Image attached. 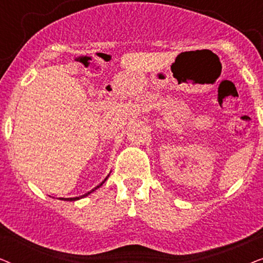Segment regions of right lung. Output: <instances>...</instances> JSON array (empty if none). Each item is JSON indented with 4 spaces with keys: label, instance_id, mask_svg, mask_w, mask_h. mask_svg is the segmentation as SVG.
I'll use <instances>...</instances> for the list:
<instances>
[{
    "label": "right lung",
    "instance_id": "1",
    "mask_svg": "<svg viewBox=\"0 0 263 263\" xmlns=\"http://www.w3.org/2000/svg\"><path fill=\"white\" fill-rule=\"evenodd\" d=\"M106 179H107V177H106L105 179H104V181H103L102 183H100V184H99V185H97L95 189H92V190H91V192H88L87 194H85V195H82L81 197H85V196H87V195H88V194H91L92 192H95V190H96V189H98V188H99V186H102V185H103V183H104V182H105V181H106ZM79 199H80V197H67V199H64V197H60V200H64V201H75V200H79Z\"/></svg>",
    "mask_w": 263,
    "mask_h": 263
}]
</instances>
